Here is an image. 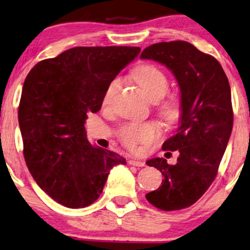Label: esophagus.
<instances>
[{"instance_id": "34e87169", "label": "esophagus", "mask_w": 250, "mask_h": 250, "mask_svg": "<svg viewBox=\"0 0 250 250\" xmlns=\"http://www.w3.org/2000/svg\"><path fill=\"white\" fill-rule=\"evenodd\" d=\"M128 164L130 166H135V167H145V162L139 161V160H129Z\"/></svg>"}]
</instances>
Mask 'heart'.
<instances>
[{
	"label": "heart",
	"instance_id": "1",
	"mask_svg": "<svg viewBox=\"0 0 250 250\" xmlns=\"http://www.w3.org/2000/svg\"><path fill=\"white\" fill-rule=\"evenodd\" d=\"M132 76L152 102H158L167 94L169 88L168 78L165 72L156 66L151 64L139 66L138 68L135 69ZM121 84L122 80L120 78L112 80L104 95L105 105L111 104ZM160 111L167 120H174L178 116L179 105L174 99H169L160 105ZM159 135L160 129L153 123L128 125H125L120 131V138L122 143L131 149L136 148L138 145L148 144L154 141Z\"/></svg>",
	"mask_w": 250,
	"mask_h": 250
}]
</instances>
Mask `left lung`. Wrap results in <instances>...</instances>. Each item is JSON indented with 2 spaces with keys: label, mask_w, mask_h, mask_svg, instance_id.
<instances>
[{
  "label": "left lung",
  "mask_w": 250,
  "mask_h": 250,
  "mask_svg": "<svg viewBox=\"0 0 250 250\" xmlns=\"http://www.w3.org/2000/svg\"><path fill=\"white\" fill-rule=\"evenodd\" d=\"M141 58L170 69L181 90L178 129L162 145L164 151L179 152L177 164L146 161L164 176L161 186L146 194L147 201L161 210H179L197 202L217 175L233 127L231 88L217 59L186 41L155 43Z\"/></svg>",
  "instance_id": "left-lung-1"
}]
</instances>
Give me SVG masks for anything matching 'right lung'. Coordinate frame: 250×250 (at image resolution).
<instances>
[{
  "mask_svg": "<svg viewBox=\"0 0 250 250\" xmlns=\"http://www.w3.org/2000/svg\"><path fill=\"white\" fill-rule=\"evenodd\" d=\"M139 52L138 46H76L28 73L18 108L25 161L36 184L58 204L88 207L99 198L109 170L127 164L92 145L84 122Z\"/></svg>",
  "mask_w": 250,
  "mask_h": 250,
  "instance_id": "right-lung-1",
  "label": "right lung"
}]
</instances>
